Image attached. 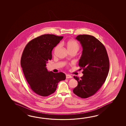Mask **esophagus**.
Returning <instances> with one entry per match:
<instances>
[{
    "mask_svg": "<svg viewBox=\"0 0 126 126\" xmlns=\"http://www.w3.org/2000/svg\"><path fill=\"white\" fill-rule=\"evenodd\" d=\"M66 79L72 78V76H71V75L67 74L66 75Z\"/></svg>",
    "mask_w": 126,
    "mask_h": 126,
    "instance_id": "esophagus-1",
    "label": "esophagus"
}]
</instances>
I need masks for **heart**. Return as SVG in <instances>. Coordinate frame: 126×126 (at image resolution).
<instances>
[{
    "label": "heart",
    "mask_w": 126,
    "mask_h": 126,
    "mask_svg": "<svg viewBox=\"0 0 126 126\" xmlns=\"http://www.w3.org/2000/svg\"><path fill=\"white\" fill-rule=\"evenodd\" d=\"M59 45H58L55 47V50L57 49ZM66 47L68 51L70 50H76L78 51L79 49V45L76 41L74 40H69L66 43Z\"/></svg>",
    "instance_id": "heart-1"
}]
</instances>
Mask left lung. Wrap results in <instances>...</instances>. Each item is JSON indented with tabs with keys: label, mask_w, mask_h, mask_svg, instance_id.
<instances>
[{
	"label": "left lung",
	"mask_w": 126,
	"mask_h": 126,
	"mask_svg": "<svg viewBox=\"0 0 126 126\" xmlns=\"http://www.w3.org/2000/svg\"><path fill=\"white\" fill-rule=\"evenodd\" d=\"M83 47L79 66L83 76H74L78 85L73 89L75 94L86 98L94 94L105 83L109 70V58L105 46L92 35H80L76 38Z\"/></svg>",
	"instance_id": "obj_1"
}]
</instances>
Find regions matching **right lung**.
I'll return each instance as SVG.
<instances>
[{"label":"right lung","instance_id":"right-lung-1","mask_svg":"<svg viewBox=\"0 0 126 126\" xmlns=\"http://www.w3.org/2000/svg\"><path fill=\"white\" fill-rule=\"evenodd\" d=\"M53 34H45L27 44L21 58V66L27 82L38 95L46 97L54 93L58 83L65 79L63 72H49L46 64L52 59V50L63 39Z\"/></svg>","mask_w":126,"mask_h":126}]
</instances>
